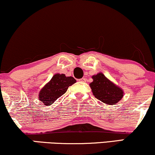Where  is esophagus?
Segmentation results:
<instances>
[{
    "label": "esophagus",
    "mask_w": 155,
    "mask_h": 155,
    "mask_svg": "<svg viewBox=\"0 0 155 155\" xmlns=\"http://www.w3.org/2000/svg\"><path fill=\"white\" fill-rule=\"evenodd\" d=\"M79 81L80 82H83V83H84V82L86 81V79H85V78H81V79H80Z\"/></svg>",
    "instance_id": "1"
}]
</instances>
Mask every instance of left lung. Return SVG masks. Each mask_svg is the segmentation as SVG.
<instances>
[{"mask_svg": "<svg viewBox=\"0 0 155 155\" xmlns=\"http://www.w3.org/2000/svg\"><path fill=\"white\" fill-rule=\"evenodd\" d=\"M90 84L93 95L97 99L107 105H115L124 96L123 91L110 82L103 73L93 76Z\"/></svg>", "mask_w": 155, "mask_h": 155, "instance_id": "obj_1", "label": "left lung"}]
</instances>
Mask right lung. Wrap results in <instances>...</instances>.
<instances>
[{"instance_id": "add662e5", "label": "right lung", "mask_w": 155, "mask_h": 155, "mask_svg": "<svg viewBox=\"0 0 155 155\" xmlns=\"http://www.w3.org/2000/svg\"><path fill=\"white\" fill-rule=\"evenodd\" d=\"M76 83L72 77H66L64 74H56L53 76L39 93V100L45 106H50L57 98L66 93L69 86Z\"/></svg>"}]
</instances>
